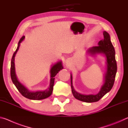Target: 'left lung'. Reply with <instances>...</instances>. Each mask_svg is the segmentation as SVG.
Returning a JSON list of instances; mask_svg holds the SVG:
<instances>
[{
  "label": "left lung",
  "mask_w": 128,
  "mask_h": 128,
  "mask_svg": "<svg viewBox=\"0 0 128 128\" xmlns=\"http://www.w3.org/2000/svg\"><path fill=\"white\" fill-rule=\"evenodd\" d=\"M104 40L99 42L98 46H94L88 49V52L93 55L96 54H104L107 58V72L105 74L104 84L102 86L100 92L96 95H83L76 92L72 85V76L70 75L71 88L76 99L87 103L98 102L104 95L111 90L114 84L117 72V63L115 59V51L110 40V36L107 32H103Z\"/></svg>",
  "instance_id": "1"
}]
</instances>
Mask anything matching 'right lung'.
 <instances>
[{"instance_id": "add662e5", "label": "right lung", "mask_w": 128, "mask_h": 128, "mask_svg": "<svg viewBox=\"0 0 128 128\" xmlns=\"http://www.w3.org/2000/svg\"><path fill=\"white\" fill-rule=\"evenodd\" d=\"M25 38V36H22V38L20 39L18 43V46L14 54L12 56L11 60V66H10V77H11L12 81L14 85L16 86L17 90L20 92L21 95L25 98L28 99H32V100H41L45 98H47L49 97L52 93L53 91V86L54 85V80L56 74L59 72L60 70L63 69V66H62V62H59L57 63L54 64L50 70L51 73V79H50V86L47 89L44 91H38L36 92H30L24 86L22 85L20 82L18 81L17 78L16 73H15V68H14V56L16 55L17 51L19 48V46L20 45V43L24 40Z\"/></svg>"}]
</instances>
